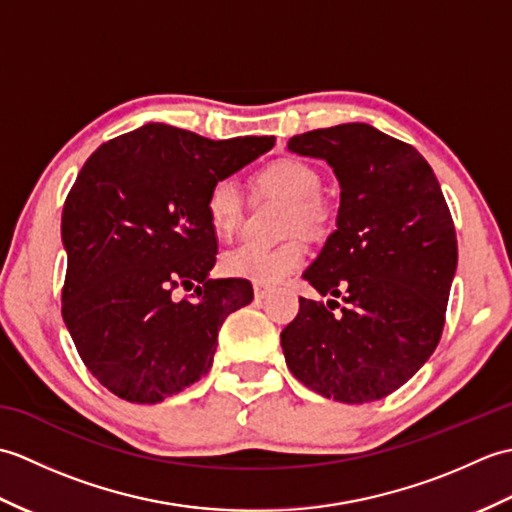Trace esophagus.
<instances>
[{
    "label": "esophagus",
    "mask_w": 512,
    "mask_h": 512,
    "mask_svg": "<svg viewBox=\"0 0 512 512\" xmlns=\"http://www.w3.org/2000/svg\"><path fill=\"white\" fill-rule=\"evenodd\" d=\"M253 292H255L257 299H266V297L270 295V288H266V286H255Z\"/></svg>",
    "instance_id": "obj_1"
}]
</instances>
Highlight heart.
<instances>
[{"label": "heart", "mask_w": 512, "mask_h": 512, "mask_svg": "<svg viewBox=\"0 0 512 512\" xmlns=\"http://www.w3.org/2000/svg\"><path fill=\"white\" fill-rule=\"evenodd\" d=\"M255 182L262 189L275 191L290 200L288 231H308L323 217L321 171L312 162L286 156L270 162L255 176ZM204 211L213 231L220 237H231L237 233L244 220L246 200L239 184L231 178H217L204 198ZM306 244L301 239H288L279 246L242 244L222 255L224 275L235 279L253 281L257 286H275L295 275L306 262Z\"/></svg>", "instance_id": "obj_1"}]
</instances>
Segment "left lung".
I'll return each instance as SVG.
<instances>
[{"label": "left lung", "instance_id": "left-lung-1", "mask_svg": "<svg viewBox=\"0 0 512 512\" xmlns=\"http://www.w3.org/2000/svg\"><path fill=\"white\" fill-rule=\"evenodd\" d=\"M288 149L323 158L341 184L336 231L303 279L330 301L299 297L281 332L299 383L350 405L402 387L436 350L458 237L436 173L416 147L365 123L292 136Z\"/></svg>", "mask_w": 512, "mask_h": 512}]
</instances>
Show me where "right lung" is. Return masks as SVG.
<instances>
[{
    "instance_id": "1",
    "label": "right lung",
    "mask_w": 512,
    "mask_h": 512,
    "mask_svg": "<svg viewBox=\"0 0 512 512\" xmlns=\"http://www.w3.org/2000/svg\"><path fill=\"white\" fill-rule=\"evenodd\" d=\"M273 145L147 123L85 160L61 215V314L85 367L118 398L154 405L200 380L224 319L253 301L250 281L209 279L217 239L204 198ZM176 287L194 295L178 302Z\"/></svg>"
}]
</instances>
